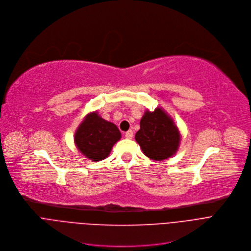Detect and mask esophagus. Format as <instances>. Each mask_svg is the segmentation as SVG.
Returning <instances> with one entry per match:
<instances>
[{"instance_id": "34e87169", "label": "esophagus", "mask_w": 251, "mask_h": 251, "mask_svg": "<svg viewBox=\"0 0 251 251\" xmlns=\"http://www.w3.org/2000/svg\"><path fill=\"white\" fill-rule=\"evenodd\" d=\"M125 135H126V138L130 139V138H132V136H133V132H132L131 129H129V130H127V131L125 133Z\"/></svg>"}]
</instances>
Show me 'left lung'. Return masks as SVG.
I'll return each instance as SVG.
<instances>
[{
	"label": "left lung",
	"mask_w": 251,
	"mask_h": 251,
	"mask_svg": "<svg viewBox=\"0 0 251 251\" xmlns=\"http://www.w3.org/2000/svg\"><path fill=\"white\" fill-rule=\"evenodd\" d=\"M135 140L147 157L160 161L176 152L180 133L173 121L161 109H156L144 114Z\"/></svg>",
	"instance_id": "8db88e82"
}]
</instances>
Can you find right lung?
Here are the masks:
<instances>
[{"instance_id": "add662e5", "label": "right lung", "mask_w": 251, "mask_h": 251, "mask_svg": "<svg viewBox=\"0 0 251 251\" xmlns=\"http://www.w3.org/2000/svg\"><path fill=\"white\" fill-rule=\"evenodd\" d=\"M120 138L121 132L117 126L103 120L97 113L88 115L75 133L78 149L93 161L108 157Z\"/></svg>"}]
</instances>
